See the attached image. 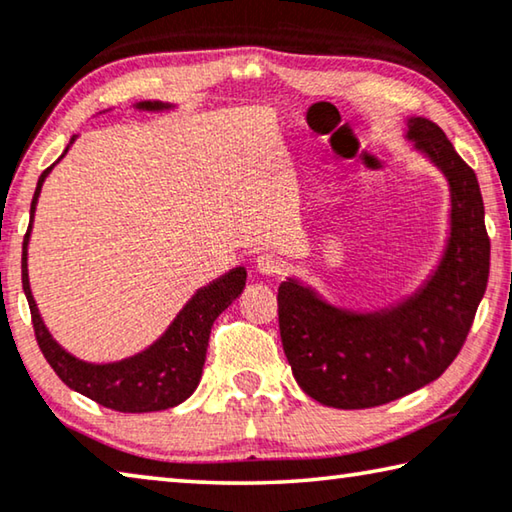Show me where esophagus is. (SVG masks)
Wrapping results in <instances>:
<instances>
[{
  "mask_svg": "<svg viewBox=\"0 0 512 512\" xmlns=\"http://www.w3.org/2000/svg\"><path fill=\"white\" fill-rule=\"evenodd\" d=\"M257 271L262 275H280L282 273L280 257H275L271 253H262L257 257Z\"/></svg>",
  "mask_w": 512,
  "mask_h": 512,
  "instance_id": "esophagus-1",
  "label": "esophagus"
}]
</instances>
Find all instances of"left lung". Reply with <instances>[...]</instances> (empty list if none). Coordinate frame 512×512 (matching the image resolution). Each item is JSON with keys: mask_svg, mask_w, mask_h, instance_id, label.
Listing matches in <instances>:
<instances>
[{"mask_svg": "<svg viewBox=\"0 0 512 512\" xmlns=\"http://www.w3.org/2000/svg\"><path fill=\"white\" fill-rule=\"evenodd\" d=\"M408 127L451 184V241L433 280L401 307L367 316L332 310L294 280L278 289L282 348L296 383L330 408H376L440 378L488 287L490 237L476 173L431 120L410 118Z\"/></svg>", "mask_w": 512, "mask_h": 512, "instance_id": "left-lung-1", "label": "left lung"}]
</instances>
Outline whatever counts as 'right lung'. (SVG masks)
<instances>
[{
    "label": "right lung",
    "mask_w": 512,
    "mask_h": 512,
    "mask_svg": "<svg viewBox=\"0 0 512 512\" xmlns=\"http://www.w3.org/2000/svg\"><path fill=\"white\" fill-rule=\"evenodd\" d=\"M141 109H164L159 102H141ZM50 168L43 170L38 177V186L31 200V221H34V209ZM31 230V223H29ZM29 230L24 234L22 243V289L29 300L31 326H34L36 342L43 351L45 360L54 369L63 383L75 392L88 396L104 408L118 412H154L168 410L182 403L193 394L202 376V364H205L209 332L216 316L227 310L246 287V271L234 269L214 285L200 289L189 303H186L173 326L157 344L150 346L136 358H129L116 364H86L72 358L63 348L54 342L50 332L40 321L34 296L29 289L27 278V241Z\"/></svg>",
    "instance_id": "right-lung-1"
}]
</instances>
